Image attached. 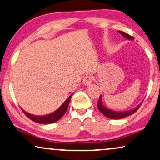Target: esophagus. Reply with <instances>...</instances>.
<instances>
[{"label":"esophagus","instance_id":"34e87169","mask_svg":"<svg viewBox=\"0 0 160 160\" xmlns=\"http://www.w3.org/2000/svg\"><path fill=\"white\" fill-rule=\"evenodd\" d=\"M93 78L91 75H86L84 77L83 79V84L84 85H89L90 84H91L93 82Z\"/></svg>","mask_w":160,"mask_h":160}]
</instances>
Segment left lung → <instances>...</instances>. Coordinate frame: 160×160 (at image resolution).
I'll return each instance as SVG.
<instances>
[{
    "instance_id": "obj_1",
    "label": "left lung",
    "mask_w": 160,
    "mask_h": 160,
    "mask_svg": "<svg viewBox=\"0 0 160 160\" xmlns=\"http://www.w3.org/2000/svg\"><path fill=\"white\" fill-rule=\"evenodd\" d=\"M118 32H119L120 33H121L123 37H126V38H127L128 39H134L132 36L127 34V33H124V32H123V31H118ZM142 103H140L138 106L136 107L135 108H133V109H132V110L126 111V112H115V111L110 110V109H108V108H106L105 106H103L102 101H101V96H100V97H99V99L98 103H97V107H98V109L100 111V112H102V113L104 114L106 118H111V119H121V118H126V117H127V116H129V115H131V114H134L135 112H136V111L138 109V108L141 106Z\"/></svg>"
}]
</instances>
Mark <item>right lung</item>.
<instances>
[{
    "mask_svg": "<svg viewBox=\"0 0 160 160\" xmlns=\"http://www.w3.org/2000/svg\"><path fill=\"white\" fill-rule=\"evenodd\" d=\"M72 94H71L69 97L65 100V102L62 104V106L60 107L58 109H57L55 112H54L53 113L47 114V115H42V116H37L33 115V114H29L28 112H24L23 109L22 112H24V114H25L27 117L31 119V121L37 122V123H42V124H48V123H54V122L58 121V120H60L61 118L63 117V115L66 113L67 112V108H68V105L69 101H70L71 97H72Z\"/></svg>",
    "mask_w": 160,
    "mask_h": 160,
    "instance_id": "right-lung-1",
    "label": "right lung"
}]
</instances>
